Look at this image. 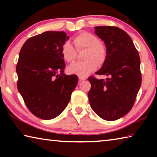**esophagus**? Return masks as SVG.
<instances>
[{
  "instance_id": "esophagus-1",
  "label": "esophagus",
  "mask_w": 157,
  "mask_h": 157,
  "mask_svg": "<svg viewBox=\"0 0 157 157\" xmlns=\"http://www.w3.org/2000/svg\"><path fill=\"white\" fill-rule=\"evenodd\" d=\"M79 79H80V81H82V80H86V78H85V77H79Z\"/></svg>"
}]
</instances>
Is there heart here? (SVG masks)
Instances as JSON below:
<instances>
[{"label":"heart","mask_w":157,"mask_h":157,"mask_svg":"<svg viewBox=\"0 0 157 157\" xmlns=\"http://www.w3.org/2000/svg\"><path fill=\"white\" fill-rule=\"evenodd\" d=\"M73 44L78 50L86 49L84 62H77L68 68L71 74L79 77L88 75L96 70L98 64H102L107 56V50L105 45L99 41L94 34L83 32L73 38ZM69 41H66L62 47L63 59L67 62H73L76 57V50Z\"/></svg>","instance_id":"heart-1"}]
</instances>
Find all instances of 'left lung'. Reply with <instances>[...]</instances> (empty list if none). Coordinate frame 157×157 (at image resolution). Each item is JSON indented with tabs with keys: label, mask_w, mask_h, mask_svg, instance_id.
<instances>
[{
	"label": "left lung",
	"mask_w": 157,
	"mask_h": 157,
	"mask_svg": "<svg viewBox=\"0 0 157 157\" xmlns=\"http://www.w3.org/2000/svg\"><path fill=\"white\" fill-rule=\"evenodd\" d=\"M95 33L105 42L107 50L105 62L98 75H106L104 80L91 76L88 96L94 112L106 121H116L129 112L141 85L139 52L126 32L114 26L95 27Z\"/></svg>",
	"instance_id": "left-lung-1"
}]
</instances>
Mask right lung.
Masks as SVG:
<instances>
[{
    "label": "right lung",
    "mask_w": 157,
    "mask_h": 157,
    "mask_svg": "<svg viewBox=\"0 0 157 157\" xmlns=\"http://www.w3.org/2000/svg\"><path fill=\"white\" fill-rule=\"evenodd\" d=\"M68 39L63 31L44 32L28 39L20 50L18 90L31 113L44 120L65 109L78 84V76L63 73L62 47Z\"/></svg>",
    "instance_id": "1"
}]
</instances>
